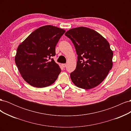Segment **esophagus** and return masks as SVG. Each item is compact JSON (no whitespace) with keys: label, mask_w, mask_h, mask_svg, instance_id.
<instances>
[{"label":"esophagus","mask_w":131,"mask_h":131,"mask_svg":"<svg viewBox=\"0 0 131 131\" xmlns=\"http://www.w3.org/2000/svg\"><path fill=\"white\" fill-rule=\"evenodd\" d=\"M62 66L63 67H66L67 66L66 64H62Z\"/></svg>","instance_id":"1"}]
</instances>
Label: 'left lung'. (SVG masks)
I'll use <instances>...</instances> for the list:
<instances>
[{
  "instance_id": "obj_1",
  "label": "left lung",
  "mask_w": 131,
  "mask_h": 131,
  "mask_svg": "<svg viewBox=\"0 0 131 131\" xmlns=\"http://www.w3.org/2000/svg\"><path fill=\"white\" fill-rule=\"evenodd\" d=\"M65 35L72 41L78 55L76 69L70 74L72 82L85 90L97 86L113 67L109 43L96 30L84 27L70 29Z\"/></svg>"
}]
</instances>
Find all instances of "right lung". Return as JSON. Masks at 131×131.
<instances>
[{"instance_id":"add662e5","label":"right lung","mask_w":131,"mask_h":131,"mask_svg":"<svg viewBox=\"0 0 131 131\" xmlns=\"http://www.w3.org/2000/svg\"><path fill=\"white\" fill-rule=\"evenodd\" d=\"M66 30L47 25L33 31L17 47L15 61L23 79L30 85L42 88L55 82L61 72L54 56L59 39Z\"/></svg>"}]
</instances>
